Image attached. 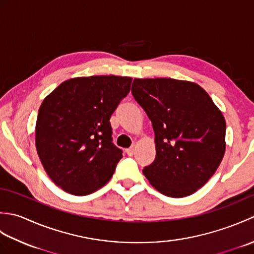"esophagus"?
Instances as JSON below:
<instances>
[{"mask_svg":"<svg viewBox=\"0 0 254 254\" xmlns=\"http://www.w3.org/2000/svg\"><path fill=\"white\" fill-rule=\"evenodd\" d=\"M135 146H132V147H130V148H127V154L128 155V156H133L134 155V153H135Z\"/></svg>","mask_w":254,"mask_h":254,"instance_id":"1","label":"esophagus"}]
</instances>
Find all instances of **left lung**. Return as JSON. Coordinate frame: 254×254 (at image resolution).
Instances as JSON below:
<instances>
[{
  "mask_svg": "<svg viewBox=\"0 0 254 254\" xmlns=\"http://www.w3.org/2000/svg\"><path fill=\"white\" fill-rule=\"evenodd\" d=\"M132 94L155 132L156 158L143 169L156 190L185 197L217 170L226 149V121L201 86L174 78H135Z\"/></svg>",
  "mask_w": 254,
  "mask_h": 254,
  "instance_id": "left-lung-1",
  "label": "left lung"
}]
</instances>
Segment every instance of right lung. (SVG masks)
I'll return each mask as SVG.
<instances>
[{"instance_id":"add662e5","label":"right lung","mask_w":254,"mask_h":254,"mask_svg":"<svg viewBox=\"0 0 254 254\" xmlns=\"http://www.w3.org/2000/svg\"><path fill=\"white\" fill-rule=\"evenodd\" d=\"M116 75L67 79L42 101L36 148L50 179L74 195H87L110 180L122 150L112 143L110 117L131 88Z\"/></svg>"}]
</instances>
